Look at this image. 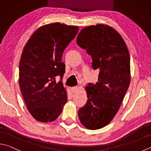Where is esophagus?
Listing matches in <instances>:
<instances>
[{
	"mask_svg": "<svg viewBox=\"0 0 151 151\" xmlns=\"http://www.w3.org/2000/svg\"><path fill=\"white\" fill-rule=\"evenodd\" d=\"M79 87L78 86H75V87H72V93H76L77 91H78V89H79Z\"/></svg>",
	"mask_w": 151,
	"mask_h": 151,
	"instance_id": "1",
	"label": "esophagus"
}]
</instances>
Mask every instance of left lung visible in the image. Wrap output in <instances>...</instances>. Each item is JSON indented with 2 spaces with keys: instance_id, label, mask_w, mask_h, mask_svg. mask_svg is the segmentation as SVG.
Segmentation results:
<instances>
[{
  "instance_id": "obj_1",
  "label": "left lung",
  "mask_w": 151,
  "mask_h": 151,
  "mask_svg": "<svg viewBox=\"0 0 151 151\" xmlns=\"http://www.w3.org/2000/svg\"><path fill=\"white\" fill-rule=\"evenodd\" d=\"M76 42L91 56L93 69L99 70L98 82L85 87L88 99L79 119L87 129H101L114 118L129 86V50L117 31L101 24L83 28Z\"/></svg>"
}]
</instances>
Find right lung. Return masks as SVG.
Here are the masks:
<instances>
[{"instance_id": "right-lung-1", "label": "right lung", "mask_w": 151, "mask_h": 151, "mask_svg": "<svg viewBox=\"0 0 151 151\" xmlns=\"http://www.w3.org/2000/svg\"><path fill=\"white\" fill-rule=\"evenodd\" d=\"M78 26L59 22L39 27L23 49L19 66V85L29 113L37 121L47 123L60 115L68 101L62 81L64 49L75 38Z\"/></svg>"}]
</instances>
